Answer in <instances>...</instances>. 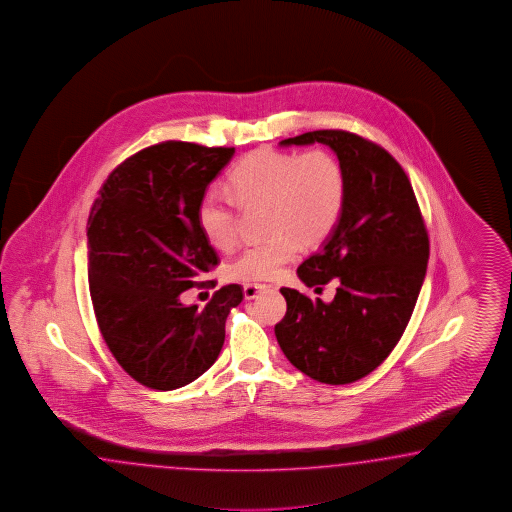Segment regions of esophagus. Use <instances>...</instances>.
I'll return each instance as SVG.
<instances>
[{
  "mask_svg": "<svg viewBox=\"0 0 512 512\" xmlns=\"http://www.w3.org/2000/svg\"><path fill=\"white\" fill-rule=\"evenodd\" d=\"M267 288L269 286H265V284H245L243 295H245L247 301H252V299H258V295H262L263 291H267Z\"/></svg>",
  "mask_w": 512,
  "mask_h": 512,
  "instance_id": "obj_1",
  "label": "esophagus"
}]
</instances>
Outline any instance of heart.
Returning a JSON list of instances; mask_svg holds the SVG:
<instances>
[{
    "instance_id": "1",
    "label": "heart",
    "mask_w": 512,
    "mask_h": 512,
    "mask_svg": "<svg viewBox=\"0 0 512 512\" xmlns=\"http://www.w3.org/2000/svg\"><path fill=\"white\" fill-rule=\"evenodd\" d=\"M228 191L210 189L197 208L202 234L213 247L232 250L239 241V206H265L271 234L239 254L228 275L245 282L275 280L306 245H319L340 223L347 202V174L325 150L306 154L258 150L228 176Z\"/></svg>"
}]
</instances>
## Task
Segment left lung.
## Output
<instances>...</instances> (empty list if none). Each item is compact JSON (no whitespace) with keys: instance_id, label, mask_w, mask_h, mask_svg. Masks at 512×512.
<instances>
[{"instance_id":"left-lung-1","label":"left lung","mask_w":512,"mask_h":512,"mask_svg":"<svg viewBox=\"0 0 512 512\" xmlns=\"http://www.w3.org/2000/svg\"><path fill=\"white\" fill-rule=\"evenodd\" d=\"M321 143L347 174V202L336 230L297 275L308 288L336 284L330 302L282 288L288 312L276 323L280 349L310 379L349 384L394 351L427 273L429 236L403 167L356 133L317 130L280 145Z\"/></svg>"}]
</instances>
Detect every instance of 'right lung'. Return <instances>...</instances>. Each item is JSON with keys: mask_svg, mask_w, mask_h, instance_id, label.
<instances>
[{"mask_svg": "<svg viewBox=\"0 0 512 512\" xmlns=\"http://www.w3.org/2000/svg\"><path fill=\"white\" fill-rule=\"evenodd\" d=\"M236 148L165 141L122 161L92 204L89 286L109 351L146 388L169 392L206 373L224 323L243 301L228 284L198 312L180 295L219 263L197 221L198 202Z\"/></svg>", "mask_w": 512, "mask_h": 512, "instance_id": "right-lung-1", "label": "right lung"}]
</instances>
